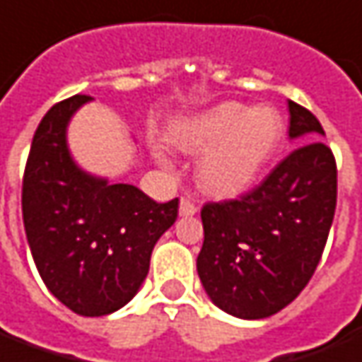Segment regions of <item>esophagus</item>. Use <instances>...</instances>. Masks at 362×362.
<instances>
[{
    "label": "esophagus",
    "instance_id": "esophagus-1",
    "mask_svg": "<svg viewBox=\"0 0 362 362\" xmlns=\"http://www.w3.org/2000/svg\"><path fill=\"white\" fill-rule=\"evenodd\" d=\"M180 216L182 217H189L194 216L196 211H198V206H196V202H192L189 198H182L180 199Z\"/></svg>",
    "mask_w": 362,
    "mask_h": 362
}]
</instances>
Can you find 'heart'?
I'll list each match as a JSON object with an SVG mask.
<instances>
[{"label":"heart","mask_w":362,"mask_h":362,"mask_svg":"<svg viewBox=\"0 0 362 362\" xmlns=\"http://www.w3.org/2000/svg\"><path fill=\"white\" fill-rule=\"evenodd\" d=\"M284 137L280 113L267 105L219 103L202 115L173 123L168 143L186 153L209 149L198 164V180L216 198H233L251 188Z\"/></svg>","instance_id":"1"}]
</instances>
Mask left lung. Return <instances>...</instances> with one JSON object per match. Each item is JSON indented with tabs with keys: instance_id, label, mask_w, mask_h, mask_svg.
<instances>
[{
	"instance_id": "1",
	"label": "left lung",
	"mask_w": 362,
	"mask_h": 362,
	"mask_svg": "<svg viewBox=\"0 0 362 362\" xmlns=\"http://www.w3.org/2000/svg\"><path fill=\"white\" fill-rule=\"evenodd\" d=\"M300 145L249 192L202 207L198 274L211 302L243 320L286 308L320 264L337 206V164L312 111L288 102ZM310 143L308 144L307 141Z\"/></svg>"
}]
</instances>
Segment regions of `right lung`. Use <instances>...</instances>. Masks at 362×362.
<instances>
[{
    "instance_id": "1",
    "label": "right lung",
    "mask_w": 362,
    "mask_h": 362,
    "mask_svg": "<svg viewBox=\"0 0 362 362\" xmlns=\"http://www.w3.org/2000/svg\"><path fill=\"white\" fill-rule=\"evenodd\" d=\"M90 95L54 103L33 137L23 174V223L42 282L78 315L127 304L148 274L151 252L178 217V198L151 199L131 184H107L70 158L66 125Z\"/></svg>"
}]
</instances>
